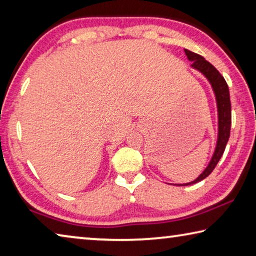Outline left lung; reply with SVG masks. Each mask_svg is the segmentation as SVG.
<instances>
[{
	"label": "left lung",
	"instance_id": "8db88e82",
	"mask_svg": "<svg viewBox=\"0 0 256 256\" xmlns=\"http://www.w3.org/2000/svg\"><path fill=\"white\" fill-rule=\"evenodd\" d=\"M185 54L188 56V60L192 62L190 66L196 70L200 71L203 76H204L208 80H209L210 84L214 89L216 100V108H218V141H216L214 154L212 156L209 164L203 170L202 174L190 183L186 184H180V185H190L196 184L198 182L204 180L206 177L209 176L212 170H214L216 164L219 162L220 158L224 154V151L226 149L227 142L229 140V136H230V125H232V104H230V97H229V89L227 86L226 80L224 76L220 74L219 71L212 66L211 63L202 58L201 55L196 53H193L188 50H184Z\"/></svg>",
	"mask_w": 256,
	"mask_h": 256
}]
</instances>
